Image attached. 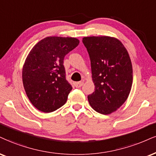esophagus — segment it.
Wrapping results in <instances>:
<instances>
[{"label":"esophagus","mask_w":156,"mask_h":156,"mask_svg":"<svg viewBox=\"0 0 156 156\" xmlns=\"http://www.w3.org/2000/svg\"><path fill=\"white\" fill-rule=\"evenodd\" d=\"M82 84H83V82H75L74 86L76 88H80V87H82Z\"/></svg>","instance_id":"1"}]
</instances>
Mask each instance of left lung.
Segmentation results:
<instances>
[{
    "label": "left lung",
    "instance_id": "1",
    "mask_svg": "<svg viewBox=\"0 0 156 156\" xmlns=\"http://www.w3.org/2000/svg\"><path fill=\"white\" fill-rule=\"evenodd\" d=\"M82 43L91 63L95 91L87 96L91 107L107 115L126 101L132 84V66L124 45L114 37H86Z\"/></svg>",
    "mask_w": 156,
    "mask_h": 156
}]
</instances>
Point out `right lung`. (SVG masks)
Listing matches in <instances>:
<instances>
[{
	"label": "right lung",
	"instance_id": "add662e5",
	"mask_svg": "<svg viewBox=\"0 0 156 156\" xmlns=\"http://www.w3.org/2000/svg\"><path fill=\"white\" fill-rule=\"evenodd\" d=\"M79 43L74 37H48L29 53L22 81L29 100L39 111L53 112L66 103L72 87L66 79L63 59Z\"/></svg>",
	"mask_w": 156,
	"mask_h": 156
}]
</instances>
